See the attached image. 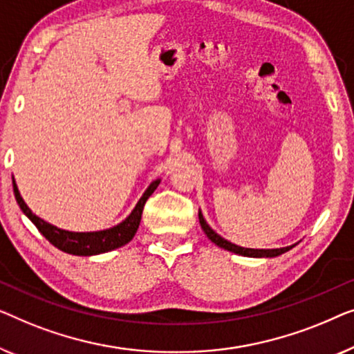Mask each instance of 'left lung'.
<instances>
[{
	"mask_svg": "<svg viewBox=\"0 0 354 354\" xmlns=\"http://www.w3.org/2000/svg\"><path fill=\"white\" fill-rule=\"evenodd\" d=\"M198 221H201V226L203 229V232L207 234V237L210 239V241L215 243V245L225 248L227 252H232V253H237V255H242V257H250V258H274L282 255V253H286L290 250V248L295 247V243L293 245H288V247H282V248H245V247H239L236 243L226 241L225 237H221L220 234H216L213 229L208 226V223L205 221V218H203L202 212H198Z\"/></svg>",
	"mask_w": 354,
	"mask_h": 354,
	"instance_id": "obj_1",
	"label": "left lung"
}]
</instances>
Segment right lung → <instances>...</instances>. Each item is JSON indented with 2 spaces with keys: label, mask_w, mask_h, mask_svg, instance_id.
Returning a JSON list of instances; mask_svg holds the SVG:
<instances>
[{
  "label": "right lung",
  "mask_w": 354,
  "mask_h": 354,
  "mask_svg": "<svg viewBox=\"0 0 354 354\" xmlns=\"http://www.w3.org/2000/svg\"><path fill=\"white\" fill-rule=\"evenodd\" d=\"M158 184H160V179H156V181L149 184V187L144 191L142 197L139 198L136 207L133 208V212L129 213L122 223H118L117 226L102 229V231H93V232H72L54 225H49L48 221H44L39 216L35 215V213L27 207V203L24 202L21 192H19L17 189V184L12 178L14 196H16L19 207H21V210L26 213V216H28V220L38 227V231L41 232L54 247H57L59 250L71 253V255H77V257L101 255V253L112 252L118 247H123L125 243L131 241L134 234L138 231L139 223H141L144 203H146L147 198L152 196V192L156 191Z\"/></svg>",
  "instance_id": "add662e5"
}]
</instances>
